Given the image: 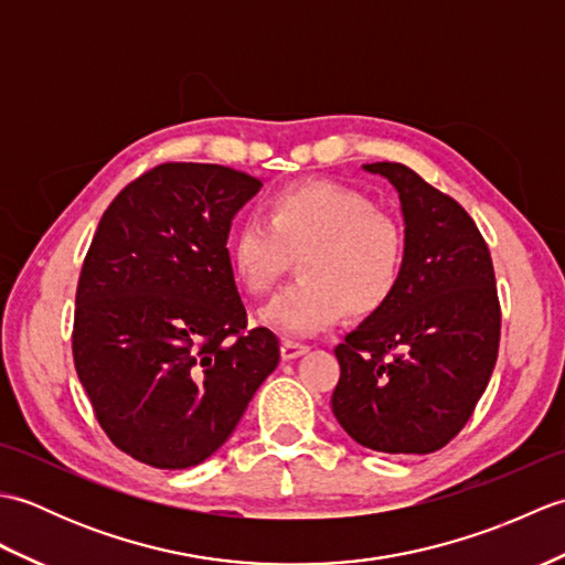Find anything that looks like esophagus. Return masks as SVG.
Wrapping results in <instances>:
<instances>
[{
  "mask_svg": "<svg viewBox=\"0 0 565 565\" xmlns=\"http://www.w3.org/2000/svg\"><path fill=\"white\" fill-rule=\"evenodd\" d=\"M306 352H308V344L294 342V340H284V342H281V359H286V362H289V359L301 356V354H306Z\"/></svg>",
  "mask_w": 565,
  "mask_h": 565,
  "instance_id": "esophagus-1",
  "label": "esophagus"
}]
</instances>
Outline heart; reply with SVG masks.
Returning a JSON list of instances; mask_svg holds the SVG:
<instances>
[{"mask_svg":"<svg viewBox=\"0 0 565 565\" xmlns=\"http://www.w3.org/2000/svg\"><path fill=\"white\" fill-rule=\"evenodd\" d=\"M267 215L247 213L231 237V264L249 294H269L291 257L298 279L264 308L262 320L286 334L330 328L340 316L364 318L398 286L405 243L398 223L362 191L338 182L276 189Z\"/></svg>","mask_w":565,"mask_h":565,"instance_id":"heart-1","label":"heart"}]
</instances>
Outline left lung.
I'll use <instances>...</instances> for the list:
<instances>
[{
    "mask_svg": "<svg viewBox=\"0 0 565 565\" xmlns=\"http://www.w3.org/2000/svg\"><path fill=\"white\" fill-rule=\"evenodd\" d=\"M364 170L398 191L405 257L388 303L334 347L332 413L366 449L431 454L459 435L495 369L493 259L471 215L411 167Z\"/></svg>",
    "mask_w": 565,
    "mask_h": 565,
    "instance_id": "obj_1",
    "label": "left lung"
}]
</instances>
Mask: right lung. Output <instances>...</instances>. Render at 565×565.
I'll return each mask as SVG.
<instances>
[{"label":"right lung","instance_id":"right-lung-1","mask_svg":"<svg viewBox=\"0 0 565 565\" xmlns=\"http://www.w3.org/2000/svg\"><path fill=\"white\" fill-rule=\"evenodd\" d=\"M262 189L223 164L164 162L104 211L82 264L72 356L118 449L154 468L206 461L279 364L247 328L227 233Z\"/></svg>","mask_w":565,"mask_h":565}]
</instances>
